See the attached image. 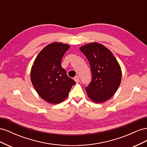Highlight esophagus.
Segmentation results:
<instances>
[{"label": "esophagus", "instance_id": "obj_1", "mask_svg": "<svg viewBox=\"0 0 147 147\" xmlns=\"http://www.w3.org/2000/svg\"><path fill=\"white\" fill-rule=\"evenodd\" d=\"M74 80L75 82H76L77 83H78L79 82H80V78H79V77L78 76H76L75 78H74Z\"/></svg>", "mask_w": 147, "mask_h": 147}]
</instances>
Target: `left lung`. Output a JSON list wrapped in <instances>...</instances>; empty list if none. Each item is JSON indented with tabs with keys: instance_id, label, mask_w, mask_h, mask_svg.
<instances>
[{
	"instance_id": "8db88e82",
	"label": "left lung",
	"mask_w": 147,
	"mask_h": 147,
	"mask_svg": "<svg viewBox=\"0 0 147 147\" xmlns=\"http://www.w3.org/2000/svg\"><path fill=\"white\" fill-rule=\"evenodd\" d=\"M90 63L92 81L85 88L88 96L95 103L110 99L120 85L122 74L113 53L102 44L92 42L80 48Z\"/></svg>"
}]
</instances>
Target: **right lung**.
<instances>
[{"mask_svg":"<svg viewBox=\"0 0 147 147\" xmlns=\"http://www.w3.org/2000/svg\"><path fill=\"white\" fill-rule=\"evenodd\" d=\"M70 48L67 44L53 42L38 53L30 71V80L38 94L53 104L63 102L76 83L61 67V60Z\"/></svg>","mask_w":147,"mask_h":147,"instance_id":"add662e5","label":"right lung"}]
</instances>
